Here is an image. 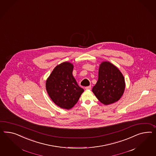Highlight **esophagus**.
<instances>
[{
	"label": "esophagus",
	"instance_id": "esophagus-1",
	"mask_svg": "<svg viewBox=\"0 0 156 156\" xmlns=\"http://www.w3.org/2000/svg\"><path fill=\"white\" fill-rule=\"evenodd\" d=\"M91 86H87V87H85V89H86V90H91Z\"/></svg>",
	"mask_w": 156,
	"mask_h": 156
}]
</instances>
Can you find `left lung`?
<instances>
[{"mask_svg":"<svg viewBox=\"0 0 156 156\" xmlns=\"http://www.w3.org/2000/svg\"><path fill=\"white\" fill-rule=\"evenodd\" d=\"M126 87L124 77L114 64L102 62L99 67L98 80L92 91L105 105L118 101L122 97Z\"/></svg>","mask_w":156,"mask_h":156,"instance_id":"1","label":"left lung"}]
</instances>
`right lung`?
Here are the masks:
<instances>
[{
  "label": "right lung",
  "mask_w": 156,
  "mask_h": 156,
  "mask_svg": "<svg viewBox=\"0 0 156 156\" xmlns=\"http://www.w3.org/2000/svg\"><path fill=\"white\" fill-rule=\"evenodd\" d=\"M74 65L64 62L56 66L46 81V90L52 101L63 109L70 110L78 102L84 90L73 76Z\"/></svg>",
  "instance_id": "right-lung-1"
}]
</instances>
